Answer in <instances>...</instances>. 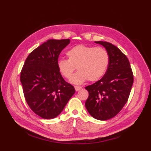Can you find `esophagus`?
<instances>
[{"label":"esophagus","instance_id":"obj_1","mask_svg":"<svg viewBox=\"0 0 151 151\" xmlns=\"http://www.w3.org/2000/svg\"><path fill=\"white\" fill-rule=\"evenodd\" d=\"M75 89L76 91H78L79 90H81V89H82V88L81 87V86H75Z\"/></svg>","mask_w":151,"mask_h":151}]
</instances>
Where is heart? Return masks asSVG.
<instances>
[{"label":"heart","instance_id":"heart-1","mask_svg":"<svg viewBox=\"0 0 151 151\" xmlns=\"http://www.w3.org/2000/svg\"><path fill=\"white\" fill-rule=\"evenodd\" d=\"M68 59L58 60L57 67L63 77L69 79L74 70L76 72L70 78L75 84H81L87 80L95 82L104 76L109 65L107 50L102 47L77 45L67 52Z\"/></svg>","mask_w":151,"mask_h":151}]
</instances>
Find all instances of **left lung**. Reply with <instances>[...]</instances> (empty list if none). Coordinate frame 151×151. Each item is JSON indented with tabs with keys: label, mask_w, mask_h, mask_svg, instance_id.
<instances>
[{
	"label": "left lung",
	"mask_w": 151,
	"mask_h": 151,
	"mask_svg": "<svg viewBox=\"0 0 151 151\" xmlns=\"http://www.w3.org/2000/svg\"><path fill=\"white\" fill-rule=\"evenodd\" d=\"M95 43L106 48L110 61L103 77L85 88L89 92L85 106L93 117L105 121L115 117L127 103L134 76L127 57L117 47L106 41Z\"/></svg>",
	"instance_id": "8db88e82"
}]
</instances>
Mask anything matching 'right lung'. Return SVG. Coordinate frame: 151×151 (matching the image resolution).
I'll use <instances>...</instances> for the list:
<instances>
[{
    "label": "right lung",
    "instance_id": "right-lung-1",
    "mask_svg": "<svg viewBox=\"0 0 151 151\" xmlns=\"http://www.w3.org/2000/svg\"><path fill=\"white\" fill-rule=\"evenodd\" d=\"M69 39L49 40L27 58L20 80L28 105L38 116L53 119L63 110L75 93L58 71L57 62Z\"/></svg>",
    "mask_w": 151,
    "mask_h": 151
}]
</instances>
